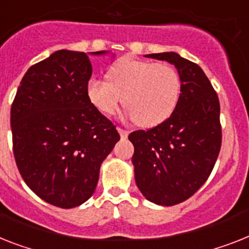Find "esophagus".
I'll use <instances>...</instances> for the list:
<instances>
[{
    "mask_svg": "<svg viewBox=\"0 0 249 249\" xmlns=\"http://www.w3.org/2000/svg\"><path fill=\"white\" fill-rule=\"evenodd\" d=\"M118 132H120V135L122 139H127V136H128V131H126V129L118 128Z\"/></svg>",
    "mask_w": 249,
    "mask_h": 249,
    "instance_id": "obj_1",
    "label": "esophagus"
}]
</instances>
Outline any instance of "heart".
I'll return each instance as SVG.
<instances>
[{
    "label": "heart",
    "mask_w": 249,
    "mask_h": 249,
    "mask_svg": "<svg viewBox=\"0 0 249 249\" xmlns=\"http://www.w3.org/2000/svg\"><path fill=\"white\" fill-rule=\"evenodd\" d=\"M108 79L91 77L86 83L89 102L107 116L123 102L140 126L154 127L168 120L179 103L182 80L168 63L126 57L108 70Z\"/></svg>",
    "instance_id": "1"
}]
</instances>
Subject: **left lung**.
I'll list each match as a JSON object with an SVG mask.
<instances>
[{
	"label": "left lung",
	"mask_w": 249,
	"mask_h": 249,
	"mask_svg": "<svg viewBox=\"0 0 249 249\" xmlns=\"http://www.w3.org/2000/svg\"><path fill=\"white\" fill-rule=\"evenodd\" d=\"M146 57L174 65L182 92L168 120L149 131L129 133L135 180L150 202L173 206L196 194L213 172L221 146L220 104L198 65L176 52Z\"/></svg>",
	"instance_id": "1"
}]
</instances>
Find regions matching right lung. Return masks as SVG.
<instances>
[{
    "label": "right lung",
    "instance_id": "1",
    "mask_svg": "<svg viewBox=\"0 0 249 249\" xmlns=\"http://www.w3.org/2000/svg\"><path fill=\"white\" fill-rule=\"evenodd\" d=\"M61 49L26 71L11 107L14 157L22 179L46 202L80 206L120 135L86 96L89 54Z\"/></svg>",
    "mask_w": 249,
    "mask_h": 249
}]
</instances>
